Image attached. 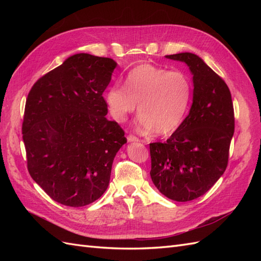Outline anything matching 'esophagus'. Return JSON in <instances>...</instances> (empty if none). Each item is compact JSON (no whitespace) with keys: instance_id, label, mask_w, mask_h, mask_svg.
I'll use <instances>...</instances> for the list:
<instances>
[{"instance_id":"34e87169","label":"esophagus","mask_w":261,"mask_h":261,"mask_svg":"<svg viewBox=\"0 0 261 261\" xmlns=\"http://www.w3.org/2000/svg\"><path fill=\"white\" fill-rule=\"evenodd\" d=\"M127 140L129 141V143H133V141H138L139 139L136 136H134V135H128L127 136Z\"/></svg>"}]
</instances>
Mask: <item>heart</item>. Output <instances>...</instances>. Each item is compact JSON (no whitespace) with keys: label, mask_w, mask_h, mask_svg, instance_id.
<instances>
[{"label":"heart","mask_w":261,"mask_h":261,"mask_svg":"<svg viewBox=\"0 0 261 261\" xmlns=\"http://www.w3.org/2000/svg\"><path fill=\"white\" fill-rule=\"evenodd\" d=\"M192 98L193 84L186 73L145 63L129 70L124 87L112 86L106 102L110 115L118 123L127 120L138 105L141 127L165 136L183 123Z\"/></svg>","instance_id":"1"}]
</instances>
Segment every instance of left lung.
Masks as SVG:
<instances>
[{
    "label": "left lung",
    "instance_id": "obj_1",
    "mask_svg": "<svg viewBox=\"0 0 261 261\" xmlns=\"http://www.w3.org/2000/svg\"><path fill=\"white\" fill-rule=\"evenodd\" d=\"M184 62L193 75V105L165 143L150 144V176L159 192L175 201L207 193L222 176L234 134V109L225 82L194 53L167 55Z\"/></svg>",
    "mask_w": 261,
    "mask_h": 261
}]
</instances>
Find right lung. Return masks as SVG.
<instances>
[{
    "mask_svg": "<svg viewBox=\"0 0 261 261\" xmlns=\"http://www.w3.org/2000/svg\"><path fill=\"white\" fill-rule=\"evenodd\" d=\"M116 62L88 53L66 59L35 83L22 122L30 176L51 198L83 207L107 191L125 133L102 97Z\"/></svg>",
    "mask_w": 261,
    "mask_h": 261,
    "instance_id": "1",
    "label": "right lung"
}]
</instances>
